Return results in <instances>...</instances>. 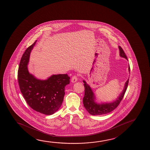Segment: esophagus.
Wrapping results in <instances>:
<instances>
[{"instance_id": "1", "label": "esophagus", "mask_w": 150, "mask_h": 150, "mask_svg": "<svg viewBox=\"0 0 150 150\" xmlns=\"http://www.w3.org/2000/svg\"><path fill=\"white\" fill-rule=\"evenodd\" d=\"M77 77H78V76H77V75H74V76H73L71 79V82L72 83H75L77 81V79H78Z\"/></svg>"}]
</instances>
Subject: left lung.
Here are the masks:
<instances>
[{"label":"left lung","instance_id":"left-lung-1","mask_svg":"<svg viewBox=\"0 0 150 150\" xmlns=\"http://www.w3.org/2000/svg\"><path fill=\"white\" fill-rule=\"evenodd\" d=\"M119 49H120V55L122 57L126 58L127 60V56L126 55L124 51L123 50L122 48L121 47L119 46ZM128 69L130 72V66H129ZM83 83H84V87H85V95L83 98V106L91 115H103V114L110 113L118 106L120 102L122 101L126 91L127 90V87L129 83V79L126 82L124 90L121 93V95H120V97H118L117 99L116 100V101L114 102L113 103L101 104L95 103L94 101L95 96L89 86L88 85L85 81H83Z\"/></svg>","mask_w":150,"mask_h":150}]
</instances>
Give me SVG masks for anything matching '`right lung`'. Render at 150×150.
Here are the masks:
<instances>
[{
  "mask_svg": "<svg viewBox=\"0 0 150 150\" xmlns=\"http://www.w3.org/2000/svg\"><path fill=\"white\" fill-rule=\"evenodd\" d=\"M36 41L26 49L21 58L18 73V85L28 105L37 112L49 115L61 106L64 87L69 84L70 77L67 74H59L41 81L29 73L27 65L30 51Z\"/></svg>",
  "mask_w": 150,
  "mask_h": 150,
  "instance_id": "1",
  "label": "right lung"
}]
</instances>
